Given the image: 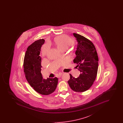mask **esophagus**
<instances>
[{
  "mask_svg": "<svg viewBox=\"0 0 123 123\" xmlns=\"http://www.w3.org/2000/svg\"><path fill=\"white\" fill-rule=\"evenodd\" d=\"M62 73H60V74H59L58 75H57V77H58V78H59V77H60L61 76H62Z\"/></svg>",
  "mask_w": 123,
  "mask_h": 123,
  "instance_id": "esophagus-1",
  "label": "esophagus"
}]
</instances>
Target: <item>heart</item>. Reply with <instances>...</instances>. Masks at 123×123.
<instances>
[{
    "mask_svg": "<svg viewBox=\"0 0 123 123\" xmlns=\"http://www.w3.org/2000/svg\"><path fill=\"white\" fill-rule=\"evenodd\" d=\"M55 42L58 48L61 51L64 48H67L68 47L72 44L73 41L68 36L61 35L55 38Z\"/></svg>",
    "mask_w": 123,
    "mask_h": 123,
    "instance_id": "obj_1",
    "label": "heart"
}]
</instances>
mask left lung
<instances>
[{"mask_svg": "<svg viewBox=\"0 0 123 123\" xmlns=\"http://www.w3.org/2000/svg\"><path fill=\"white\" fill-rule=\"evenodd\" d=\"M77 42L73 60L80 71L79 77L75 78L70 74L68 83L74 91L82 92L90 88L96 77L98 69V56L93 43L82 35L73 33Z\"/></svg>", "mask_w": 123, "mask_h": 123, "instance_id": "1", "label": "left lung"}]
</instances>
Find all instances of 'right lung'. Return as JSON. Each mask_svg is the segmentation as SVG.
<instances>
[{
  "label": "right lung",
  "mask_w": 123,
  "mask_h": 123,
  "mask_svg": "<svg viewBox=\"0 0 123 123\" xmlns=\"http://www.w3.org/2000/svg\"><path fill=\"white\" fill-rule=\"evenodd\" d=\"M45 43L44 39L35 41L27 48L24 56V74L30 85L35 91L42 95L52 94L57 88L58 79L43 78L41 74V58L40 56L41 46Z\"/></svg>",
  "instance_id": "1"
}]
</instances>
